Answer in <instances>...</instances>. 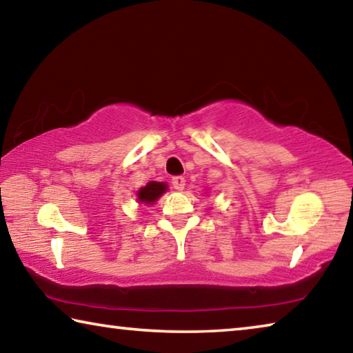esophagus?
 <instances>
[{
    "label": "esophagus",
    "instance_id": "esophagus-1",
    "mask_svg": "<svg viewBox=\"0 0 353 353\" xmlns=\"http://www.w3.org/2000/svg\"><path fill=\"white\" fill-rule=\"evenodd\" d=\"M171 183H172V187H174V190H177V191H182V190L185 188V177H182V176H176V177H172Z\"/></svg>",
    "mask_w": 353,
    "mask_h": 353
}]
</instances>
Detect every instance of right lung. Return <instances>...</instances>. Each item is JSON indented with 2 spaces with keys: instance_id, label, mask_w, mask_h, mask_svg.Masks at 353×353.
I'll return each instance as SVG.
<instances>
[{
  "instance_id": "1",
  "label": "right lung",
  "mask_w": 353,
  "mask_h": 353,
  "mask_svg": "<svg viewBox=\"0 0 353 353\" xmlns=\"http://www.w3.org/2000/svg\"><path fill=\"white\" fill-rule=\"evenodd\" d=\"M168 190V185L165 182H148L146 187H143L139 190L137 193V199L139 202H143V204H154L160 196H162L165 191Z\"/></svg>"
}]
</instances>
